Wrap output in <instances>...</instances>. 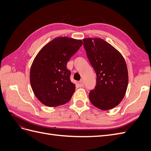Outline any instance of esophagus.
Instances as JSON below:
<instances>
[{"instance_id": "esophagus-1", "label": "esophagus", "mask_w": 151, "mask_h": 151, "mask_svg": "<svg viewBox=\"0 0 151 151\" xmlns=\"http://www.w3.org/2000/svg\"><path fill=\"white\" fill-rule=\"evenodd\" d=\"M77 85H78L80 87V88H83V87H84V86L83 80H81L80 81H78L77 83Z\"/></svg>"}]
</instances>
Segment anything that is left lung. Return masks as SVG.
<instances>
[{"mask_svg":"<svg viewBox=\"0 0 151 151\" xmlns=\"http://www.w3.org/2000/svg\"><path fill=\"white\" fill-rule=\"evenodd\" d=\"M87 56L96 74V85L89 98L94 106L108 110L119 104L126 93L129 76L124 58L99 38L83 40Z\"/></svg>","mask_w":151,"mask_h":151,"instance_id":"left-lung-1","label":"left lung"}]
</instances>
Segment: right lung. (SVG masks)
Masks as SVG:
<instances>
[{
	"instance_id": "right-lung-1",
	"label": "right lung",
	"mask_w": 151,
	"mask_h": 151,
	"mask_svg": "<svg viewBox=\"0 0 151 151\" xmlns=\"http://www.w3.org/2000/svg\"><path fill=\"white\" fill-rule=\"evenodd\" d=\"M83 45L81 40L58 37L41 49L32 63L30 83L36 97L49 107L70 101L76 85L70 79L67 68L70 58Z\"/></svg>"
}]
</instances>
